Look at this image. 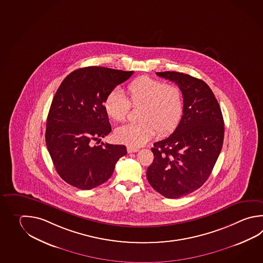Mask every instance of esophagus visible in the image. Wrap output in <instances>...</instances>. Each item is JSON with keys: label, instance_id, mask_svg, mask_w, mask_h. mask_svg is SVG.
Instances as JSON below:
<instances>
[{"label": "esophagus", "instance_id": "1", "mask_svg": "<svg viewBox=\"0 0 263 263\" xmlns=\"http://www.w3.org/2000/svg\"><path fill=\"white\" fill-rule=\"evenodd\" d=\"M140 149L139 148H136V147H131V146H128L127 147V152H128L129 154H131V153H137V152H139Z\"/></svg>", "mask_w": 263, "mask_h": 263}]
</instances>
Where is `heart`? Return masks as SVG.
<instances>
[{"label":"heart","instance_id":"1","mask_svg":"<svg viewBox=\"0 0 263 263\" xmlns=\"http://www.w3.org/2000/svg\"><path fill=\"white\" fill-rule=\"evenodd\" d=\"M128 99L119 89L107 93L104 108L108 117L123 122L128 116L130 105L140 106L137 123H128L115 130V139L129 146H142L158 134L172 133L182 118L183 99L178 86L142 76L127 85Z\"/></svg>","mask_w":263,"mask_h":263}]
</instances>
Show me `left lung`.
Here are the masks:
<instances>
[{
  "instance_id": "left-lung-1",
  "label": "left lung",
  "mask_w": 263,
  "mask_h": 263,
  "mask_svg": "<svg viewBox=\"0 0 263 263\" xmlns=\"http://www.w3.org/2000/svg\"><path fill=\"white\" fill-rule=\"evenodd\" d=\"M156 75L179 86L183 109L174 132L152 148L155 157L147 179L162 196L182 198L211 175L223 146L224 120L214 92L203 81L174 71Z\"/></svg>"
}]
</instances>
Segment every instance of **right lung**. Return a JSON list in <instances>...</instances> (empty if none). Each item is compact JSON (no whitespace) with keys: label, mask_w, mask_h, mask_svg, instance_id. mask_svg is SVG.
Wrapping results in <instances>:
<instances>
[{"label":"right lung","mask_w":263,"mask_h":263,"mask_svg":"<svg viewBox=\"0 0 263 263\" xmlns=\"http://www.w3.org/2000/svg\"><path fill=\"white\" fill-rule=\"evenodd\" d=\"M133 71L88 66L65 78L48 111L46 144L60 177L72 186L89 190L107 181L124 145H93L110 133L104 108L107 93L128 80Z\"/></svg>","instance_id":"1"}]
</instances>
